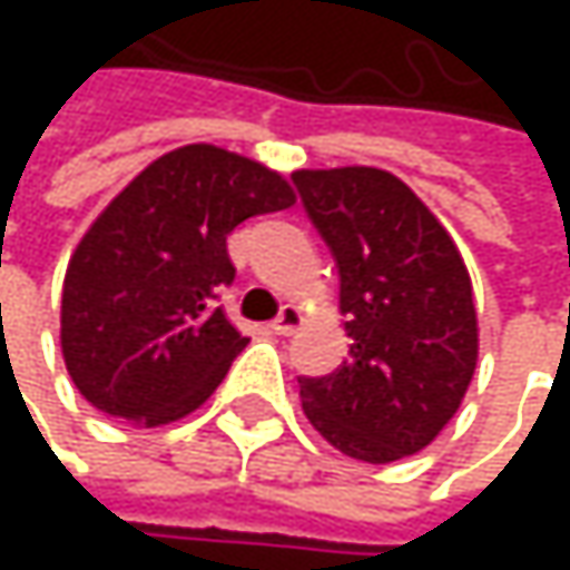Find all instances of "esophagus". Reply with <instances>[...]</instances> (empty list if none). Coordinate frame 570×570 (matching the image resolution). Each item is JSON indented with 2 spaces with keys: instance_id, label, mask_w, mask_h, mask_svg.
I'll use <instances>...</instances> for the list:
<instances>
[{
  "instance_id": "1",
  "label": "esophagus",
  "mask_w": 570,
  "mask_h": 570,
  "mask_svg": "<svg viewBox=\"0 0 570 570\" xmlns=\"http://www.w3.org/2000/svg\"><path fill=\"white\" fill-rule=\"evenodd\" d=\"M299 323H303V313H299L293 303H286L284 309H281V316L271 323V330H274V333H281V336H289V333H296V330H299Z\"/></svg>"
}]
</instances>
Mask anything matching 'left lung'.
<instances>
[{"instance_id":"left-lung-1","label":"left lung","mask_w":570,"mask_h":570,"mask_svg":"<svg viewBox=\"0 0 570 570\" xmlns=\"http://www.w3.org/2000/svg\"><path fill=\"white\" fill-rule=\"evenodd\" d=\"M340 267L350 360L299 380L309 425L343 455L396 462L459 412L479 363L472 277L439 217L380 168L293 171Z\"/></svg>"}]
</instances>
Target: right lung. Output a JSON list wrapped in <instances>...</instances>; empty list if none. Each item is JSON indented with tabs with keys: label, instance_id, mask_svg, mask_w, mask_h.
Returning a JSON list of instances; mask_svg holds the SVG:
<instances>
[{
	"label": "right lung",
	"instance_id": "add662e5",
	"mask_svg": "<svg viewBox=\"0 0 570 570\" xmlns=\"http://www.w3.org/2000/svg\"><path fill=\"white\" fill-rule=\"evenodd\" d=\"M296 200L284 174L184 145L151 161L85 230L61 284V356L95 409L158 429L204 405L250 343L217 306L227 234Z\"/></svg>",
	"mask_w": 570,
	"mask_h": 570
}]
</instances>
